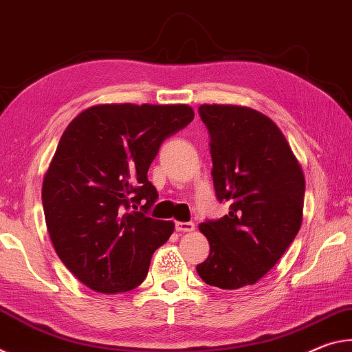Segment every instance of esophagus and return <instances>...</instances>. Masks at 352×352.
Here are the masks:
<instances>
[{"instance_id":"obj_1","label":"esophagus","mask_w":352,"mask_h":352,"mask_svg":"<svg viewBox=\"0 0 352 352\" xmlns=\"http://www.w3.org/2000/svg\"><path fill=\"white\" fill-rule=\"evenodd\" d=\"M176 230H177V232H193L195 223H192V221H176Z\"/></svg>"}]
</instances>
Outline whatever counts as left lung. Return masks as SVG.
Listing matches in <instances>:
<instances>
[{
    "mask_svg": "<svg viewBox=\"0 0 352 352\" xmlns=\"http://www.w3.org/2000/svg\"><path fill=\"white\" fill-rule=\"evenodd\" d=\"M210 134L217 198L229 214L199 224L210 245L197 267L223 290L254 285L295 240L302 223L306 179L285 135L272 118L245 106L203 104Z\"/></svg>",
    "mask_w": 352,
    "mask_h": 352,
    "instance_id": "left-lung-1",
    "label": "left lung"
}]
</instances>
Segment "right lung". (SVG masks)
<instances>
[{"label": "right lung", "instance_id": "1", "mask_svg": "<svg viewBox=\"0 0 352 352\" xmlns=\"http://www.w3.org/2000/svg\"><path fill=\"white\" fill-rule=\"evenodd\" d=\"M193 117L187 104H98L63 131L43 177L45 221L62 263L89 289L113 295L145 280L175 230L146 215L159 197L148 168Z\"/></svg>", "mask_w": 352, "mask_h": 352}]
</instances>
